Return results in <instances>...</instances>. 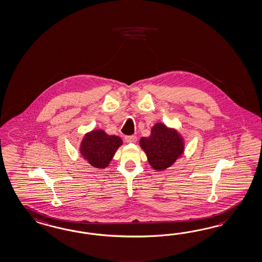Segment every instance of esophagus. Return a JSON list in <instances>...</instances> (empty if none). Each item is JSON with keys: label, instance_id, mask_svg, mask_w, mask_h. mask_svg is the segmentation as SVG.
<instances>
[{"label": "esophagus", "instance_id": "1", "mask_svg": "<svg viewBox=\"0 0 262 262\" xmlns=\"http://www.w3.org/2000/svg\"><path fill=\"white\" fill-rule=\"evenodd\" d=\"M124 140L126 142H136L137 141V137L134 135H130V136H125Z\"/></svg>", "mask_w": 262, "mask_h": 262}]
</instances>
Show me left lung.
<instances>
[{"label":"left lung","instance_id":"left-lung-1","mask_svg":"<svg viewBox=\"0 0 262 262\" xmlns=\"http://www.w3.org/2000/svg\"><path fill=\"white\" fill-rule=\"evenodd\" d=\"M146 153L150 165L156 170H163L175 163L184 152V142L177 131L157 123L151 129L149 137L140 141Z\"/></svg>","mask_w":262,"mask_h":262}]
</instances>
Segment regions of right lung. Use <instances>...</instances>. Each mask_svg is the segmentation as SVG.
<instances>
[{"mask_svg":"<svg viewBox=\"0 0 262 262\" xmlns=\"http://www.w3.org/2000/svg\"><path fill=\"white\" fill-rule=\"evenodd\" d=\"M121 144L120 137L109 136L103 130H94L85 135L80 152L90 165L97 168H105Z\"/></svg>","mask_w":262,"mask_h":262,"instance_id":"obj_1","label":"right lung"}]
</instances>
